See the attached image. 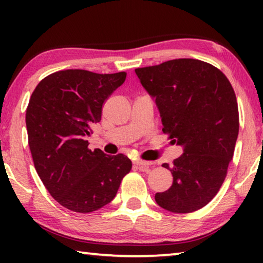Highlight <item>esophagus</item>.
Wrapping results in <instances>:
<instances>
[{"mask_svg":"<svg viewBox=\"0 0 263 263\" xmlns=\"http://www.w3.org/2000/svg\"><path fill=\"white\" fill-rule=\"evenodd\" d=\"M135 164L139 166V168L141 171H148V168L152 166V162L151 161H144V160H137L135 162Z\"/></svg>","mask_w":263,"mask_h":263,"instance_id":"obj_1","label":"esophagus"}]
</instances>
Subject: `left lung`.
<instances>
[{"label": "left lung", "mask_w": 263, "mask_h": 263, "mask_svg": "<svg viewBox=\"0 0 263 263\" xmlns=\"http://www.w3.org/2000/svg\"><path fill=\"white\" fill-rule=\"evenodd\" d=\"M137 77L155 100L162 131L183 147L173 166V184L155 194L164 210L188 213L215 197L233 158L239 133L237 97L228 78L208 62L174 59L137 68Z\"/></svg>", "instance_id": "obj_1"}]
</instances>
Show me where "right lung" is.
<instances>
[{
  "instance_id": "add662e5",
  "label": "right lung",
  "mask_w": 263,
  "mask_h": 263,
  "mask_svg": "<svg viewBox=\"0 0 263 263\" xmlns=\"http://www.w3.org/2000/svg\"><path fill=\"white\" fill-rule=\"evenodd\" d=\"M125 79V72L60 70L43 79L31 95L25 122L34 168L52 197L68 210L103 208L131 171L125 155L91 151L86 140L101 121L105 100Z\"/></svg>"
}]
</instances>
